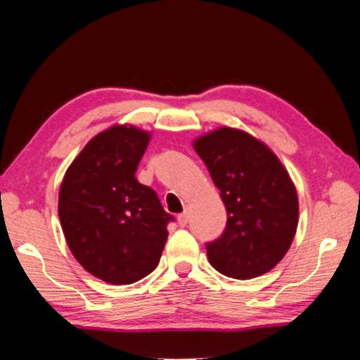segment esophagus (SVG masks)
Wrapping results in <instances>:
<instances>
[{"instance_id": "obj_1", "label": "esophagus", "mask_w": 360, "mask_h": 360, "mask_svg": "<svg viewBox=\"0 0 360 360\" xmlns=\"http://www.w3.org/2000/svg\"><path fill=\"white\" fill-rule=\"evenodd\" d=\"M176 221H179V224L181 226V228H185V226L188 224V213L179 214V218H176Z\"/></svg>"}]
</instances>
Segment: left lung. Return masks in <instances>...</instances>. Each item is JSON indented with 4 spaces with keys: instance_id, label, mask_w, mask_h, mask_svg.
Returning a JSON list of instances; mask_svg holds the SVG:
<instances>
[{
    "instance_id": "1",
    "label": "left lung",
    "mask_w": 360,
    "mask_h": 360,
    "mask_svg": "<svg viewBox=\"0 0 360 360\" xmlns=\"http://www.w3.org/2000/svg\"><path fill=\"white\" fill-rule=\"evenodd\" d=\"M228 211L223 234L206 244L210 264L231 278L272 270L292 245L298 196L288 172L248 132L221 127L195 141Z\"/></svg>"
}]
</instances>
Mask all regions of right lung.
<instances>
[{
	"instance_id": "1",
	"label": "right lung",
	"mask_w": 360,
	"mask_h": 360,
	"mask_svg": "<svg viewBox=\"0 0 360 360\" xmlns=\"http://www.w3.org/2000/svg\"><path fill=\"white\" fill-rule=\"evenodd\" d=\"M149 139L134 126L100 132L60 185L58 218L68 248L86 272L108 283L129 285L149 275L174 221L155 191L136 179Z\"/></svg>"
}]
</instances>
